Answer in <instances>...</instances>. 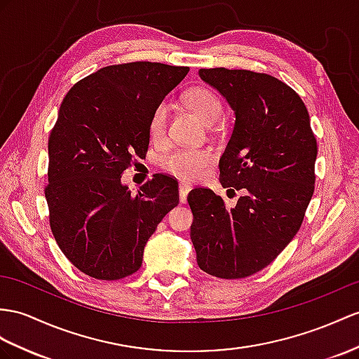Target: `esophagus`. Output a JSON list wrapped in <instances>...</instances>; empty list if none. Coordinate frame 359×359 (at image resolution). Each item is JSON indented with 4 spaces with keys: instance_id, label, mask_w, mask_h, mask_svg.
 <instances>
[{
    "instance_id": "esophagus-1",
    "label": "esophagus",
    "mask_w": 359,
    "mask_h": 359,
    "mask_svg": "<svg viewBox=\"0 0 359 359\" xmlns=\"http://www.w3.org/2000/svg\"><path fill=\"white\" fill-rule=\"evenodd\" d=\"M190 190H191V184H189V182H184V181L180 182V201L182 204L187 201V195Z\"/></svg>"
}]
</instances>
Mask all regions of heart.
Wrapping results in <instances>:
<instances>
[{
    "label": "heart",
    "mask_w": 359,
    "mask_h": 359,
    "mask_svg": "<svg viewBox=\"0 0 359 359\" xmlns=\"http://www.w3.org/2000/svg\"><path fill=\"white\" fill-rule=\"evenodd\" d=\"M184 99L189 108L194 109L198 117L207 125H213L222 117L224 107L221 99L215 91L205 88V86L190 90ZM168 120L169 103L163 100L155 104L149 121H147V130H149L152 142H163L165 129H168ZM213 161L215 152L210 147L182 146L161 156V168L182 180H198L208 170Z\"/></svg>",
    "instance_id": "heart-1"
}]
</instances>
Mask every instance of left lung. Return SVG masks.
I'll return each instance as SVG.
<instances>
[{
  "label": "left lung",
  "mask_w": 359,
  "mask_h": 359,
  "mask_svg": "<svg viewBox=\"0 0 359 359\" xmlns=\"http://www.w3.org/2000/svg\"><path fill=\"white\" fill-rule=\"evenodd\" d=\"M199 76L236 114L221 184L247 194L229 207L213 190L195 187L187 196L190 238L207 274L243 278L268 266L300 230L316 189L317 138L302 97L277 77L222 67Z\"/></svg>",
  "instance_id": "8db88e82"
}]
</instances>
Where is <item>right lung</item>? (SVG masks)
Wrapping results in <instances>:
<instances>
[{
    "label": "right lung",
    "instance_id": "1",
    "mask_svg": "<svg viewBox=\"0 0 359 359\" xmlns=\"http://www.w3.org/2000/svg\"><path fill=\"white\" fill-rule=\"evenodd\" d=\"M189 67L128 62L72 86L48 137L43 194L60 251L83 274L118 280L142 266L147 239L178 204V181L155 173L130 195L121 175L146 158L151 112Z\"/></svg>",
    "mask_w": 359,
    "mask_h": 359
}]
</instances>
